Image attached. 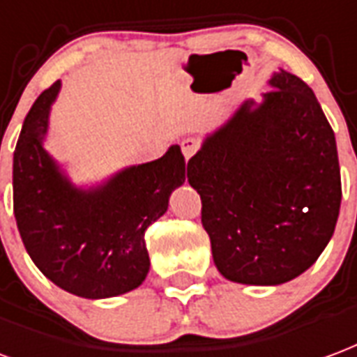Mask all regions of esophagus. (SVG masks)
<instances>
[{"mask_svg":"<svg viewBox=\"0 0 357 357\" xmlns=\"http://www.w3.org/2000/svg\"><path fill=\"white\" fill-rule=\"evenodd\" d=\"M197 149H199V142L195 138H185L181 142V153H183L185 160H189L197 153Z\"/></svg>","mask_w":357,"mask_h":357,"instance_id":"34e87169","label":"esophagus"}]
</instances>
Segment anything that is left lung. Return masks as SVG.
Wrapping results in <instances>:
<instances>
[{
  "label": "left lung",
  "instance_id": "obj_1",
  "mask_svg": "<svg viewBox=\"0 0 357 357\" xmlns=\"http://www.w3.org/2000/svg\"><path fill=\"white\" fill-rule=\"evenodd\" d=\"M187 162L202 227L227 280L280 286L308 271L339 218L337 142L312 89L282 70Z\"/></svg>",
  "mask_w": 357,
  "mask_h": 357
}]
</instances>
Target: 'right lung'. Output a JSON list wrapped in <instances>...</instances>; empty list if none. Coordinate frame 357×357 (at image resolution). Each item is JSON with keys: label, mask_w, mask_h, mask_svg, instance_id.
<instances>
[{"label": "right lung", "mask_w": 357, "mask_h": 357, "mask_svg": "<svg viewBox=\"0 0 357 357\" xmlns=\"http://www.w3.org/2000/svg\"><path fill=\"white\" fill-rule=\"evenodd\" d=\"M62 83L31 105L13 157L15 218L26 252L52 284L83 299L142 286L149 273L145 231L185 181V158L170 145L157 160L126 166L94 185H75L45 149Z\"/></svg>", "instance_id": "add662e5"}]
</instances>
